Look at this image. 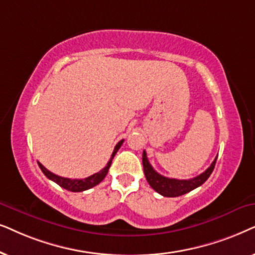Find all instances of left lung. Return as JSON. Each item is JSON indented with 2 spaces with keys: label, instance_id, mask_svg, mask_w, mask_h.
<instances>
[{
  "label": "left lung",
  "instance_id": "left-lung-1",
  "mask_svg": "<svg viewBox=\"0 0 255 255\" xmlns=\"http://www.w3.org/2000/svg\"><path fill=\"white\" fill-rule=\"evenodd\" d=\"M217 157L215 161L211 163V165L206 169V170L197 176L195 178L191 179H176V178H168L164 176L159 175L158 172L155 171V169L151 167V164L149 163L147 158V154L143 151L142 154V163H143V171L147 178V182L156 192H158L159 195L164 197H178L182 195H185L190 191H192L193 189L201 186L206 179L210 177V175L212 174L213 169H215Z\"/></svg>",
  "mask_w": 255,
  "mask_h": 255
}]
</instances>
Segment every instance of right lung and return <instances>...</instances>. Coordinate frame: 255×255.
I'll use <instances>...</instances> for the list:
<instances>
[{
    "label": "right lung",
    "instance_id": "obj_1",
    "mask_svg": "<svg viewBox=\"0 0 255 255\" xmlns=\"http://www.w3.org/2000/svg\"><path fill=\"white\" fill-rule=\"evenodd\" d=\"M122 143H124V140L118 142V144L115 145V148H114L113 154H112V156H111V159L108 161L107 165L103 169V170H100L99 172H97V174H94L92 176H88V177L83 178V179H71V178L62 177V176H58V175H54L51 171L47 170L44 165H42V163H39V162H37V163H38L40 170L43 171V174L45 175L47 178L51 179V181H53L54 183H57L59 186H62V188L69 190V191H72V192L85 191V190H88V189L93 188V186L98 185L105 177H106L108 169H110L111 164H112V159H113L115 154H117L119 149H120Z\"/></svg>",
    "mask_w": 255,
    "mask_h": 255
}]
</instances>
